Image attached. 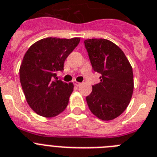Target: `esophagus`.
Segmentation results:
<instances>
[{
	"label": "esophagus",
	"mask_w": 157,
	"mask_h": 157,
	"mask_svg": "<svg viewBox=\"0 0 157 157\" xmlns=\"http://www.w3.org/2000/svg\"><path fill=\"white\" fill-rule=\"evenodd\" d=\"M73 84H74V85H76V86H80V85H81V83L80 82H77V81H73Z\"/></svg>",
	"instance_id": "1"
}]
</instances>
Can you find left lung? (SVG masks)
I'll return each instance as SVG.
<instances>
[{"instance_id": "8db88e82", "label": "left lung", "mask_w": 157, "mask_h": 157, "mask_svg": "<svg viewBox=\"0 0 157 157\" xmlns=\"http://www.w3.org/2000/svg\"><path fill=\"white\" fill-rule=\"evenodd\" d=\"M85 46L101 82L86 97L90 111L99 119L111 121L123 113L132 96V68L121 48L106 39H88Z\"/></svg>"}]
</instances>
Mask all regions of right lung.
I'll list each match as a JSON object with an SVG mask.
<instances>
[{
	"instance_id": "add662e5",
	"label": "right lung",
	"mask_w": 157,
	"mask_h": 157,
	"mask_svg": "<svg viewBox=\"0 0 157 157\" xmlns=\"http://www.w3.org/2000/svg\"><path fill=\"white\" fill-rule=\"evenodd\" d=\"M81 38L47 37L34 43L24 56L20 81L26 101L33 110L44 117H54L66 109L73 91L72 83L57 78L65 59Z\"/></svg>"
}]
</instances>
